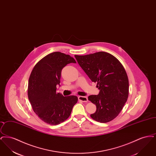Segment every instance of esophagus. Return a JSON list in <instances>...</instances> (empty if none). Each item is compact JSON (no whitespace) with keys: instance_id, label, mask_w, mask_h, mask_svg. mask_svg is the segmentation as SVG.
Returning a JSON list of instances; mask_svg holds the SVG:
<instances>
[{"instance_id":"esophagus-1","label":"esophagus","mask_w":156,"mask_h":156,"mask_svg":"<svg viewBox=\"0 0 156 156\" xmlns=\"http://www.w3.org/2000/svg\"><path fill=\"white\" fill-rule=\"evenodd\" d=\"M78 99L80 101H81L82 102H87L88 100V98L87 97H82V96H80L78 97Z\"/></svg>"}]
</instances>
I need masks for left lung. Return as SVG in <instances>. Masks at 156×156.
Returning a JSON list of instances; mask_svg holds the SVG:
<instances>
[{
	"mask_svg": "<svg viewBox=\"0 0 156 156\" xmlns=\"http://www.w3.org/2000/svg\"><path fill=\"white\" fill-rule=\"evenodd\" d=\"M75 57L100 90L98 95L88 97L97 106L90 117L100 123L111 121L122 110L129 96V80L124 67L116 57L104 51Z\"/></svg>",
	"mask_w": 156,
	"mask_h": 156,
	"instance_id": "left-lung-1",
	"label": "left lung"
}]
</instances>
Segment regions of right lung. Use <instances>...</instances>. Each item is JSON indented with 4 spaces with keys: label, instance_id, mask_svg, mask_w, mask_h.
<instances>
[{
    "label": "right lung",
    "instance_id": "add662e5",
    "mask_svg": "<svg viewBox=\"0 0 156 156\" xmlns=\"http://www.w3.org/2000/svg\"><path fill=\"white\" fill-rule=\"evenodd\" d=\"M69 63H76L74 58L60 52L45 56L33 68L28 85V97L34 112L41 120L57 125L69 118L78 98L64 97L57 93L62 69Z\"/></svg>",
    "mask_w": 156,
    "mask_h": 156
}]
</instances>
